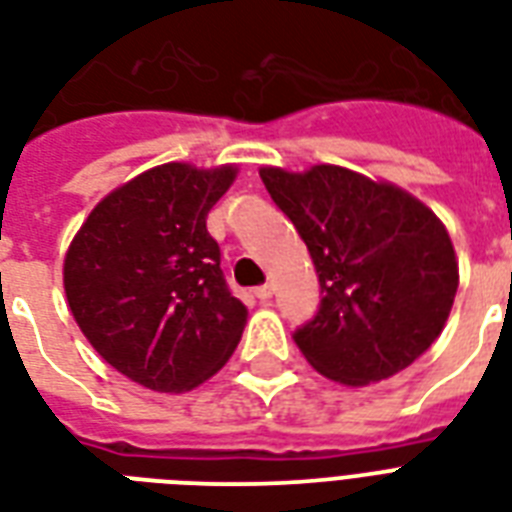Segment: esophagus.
Here are the masks:
<instances>
[{"mask_svg":"<svg viewBox=\"0 0 512 512\" xmlns=\"http://www.w3.org/2000/svg\"><path fill=\"white\" fill-rule=\"evenodd\" d=\"M272 291H275V288H272V285H259V288H256V291H253V296H256V299H261V301H267L269 296H272Z\"/></svg>","mask_w":512,"mask_h":512,"instance_id":"esophagus-1","label":"esophagus"}]
</instances>
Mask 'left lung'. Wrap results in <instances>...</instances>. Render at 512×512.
Masks as SVG:
<instances>
[{
    "mask_svg": "<svg viewBox=\"0 0 512 512\" xmlns=\"http://www.w3.org/2000/svg\"><path fill=\"white\" fill-rule=\"evenodd\" d=\"M259 176L320 280L318 315L293 331L301 355L350 387L411 366L446 326L459 285L438 216L398 186L339 165L261 168Z\"/></svg>",
    "mask_w": 512,
    "mask_h": 512,
    "instance_id": "8db88e82",
    "label": "left lung"
}]
</instances>
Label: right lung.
<instances>
[{
	"mask_svg": "<svg viewBox=\"0 0 512 512\" xmlns=\"http://www.w3.org/2000/svg\"><path fill=\"white\" fill-rule=\"evenodd\" d=\"M232 165L168 162L98 202L63 261L71 315L95 352L157 392L211 379L243 336L248 310L221 272L205 219Z\"/></svg>",
	"mask_w": 512,
	"mask_h": 512,
	"instance_id": "obj_1",
	"label": "right lung"
}]
</instances>
